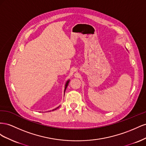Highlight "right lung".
<instances>
[{
  "instance_id": "right-lung-1",
  "label": "right lung",
  "mask_w": 146,
  "mask_h": 146,
  "mask_svg": "<svg viewBox=\"0 0 146 146\" xmlns=\"http://www.w3.org/2000/svg\"><path fill=\"white\" fill-rule=\"evenodd\" d=\"M69 82H70V80H67L66 81V83H65V89H64V94H65V90H66V87H67V86H68V83H69ZM59 108V106H58L57 108H55V109H54V110H52V111H54V110H57V108Z\"/></svg>"
}]
</instances>
